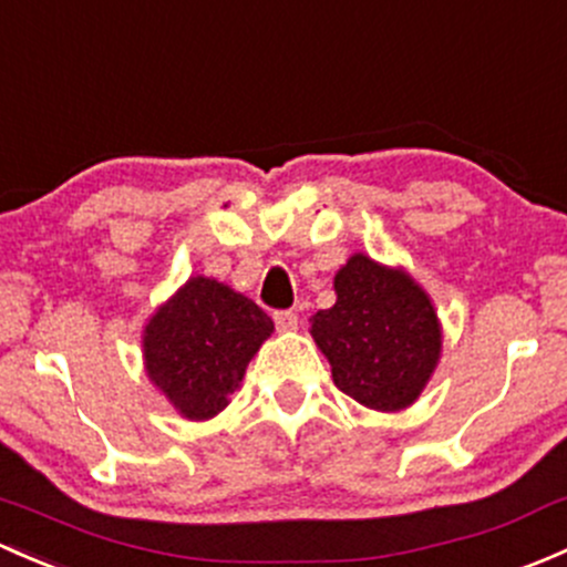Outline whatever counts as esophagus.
I'll list each match as a JSON object with an SVG mask.
<instances>
[{
	"instance_id": "34e87169",
	"label": "esophagus",
	"mask_w": 567,
	"mask_h": 567,
	"mask_svg": "<svg viewBox=\"0 0 567 567\" xmlns=\"http://www.w3.org/2000/svg\"><path fill=\"white\" fill-rule=\"evenodd\" d=\"M274 326L279 331H296L299 329V315L290 312V309H279V312H274Z\"/></svg>"
}]
</instances>
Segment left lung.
Instances as JSON below:
<instances>
[{"mask_svg":"<svg viewBox=\"0 0 567 567\" xmlns=\"http://www.w3.org/2000/svg\"><path fill=\"white\" fill-rule=\"evenodd\" d=\"M337 303L312 318V337L339 391L363 408L402 410L440 359L432 301L404 271L353 255L333 277Z\"/></svg>","mask_w":567,"mask_h":567,"instance_id":"1","label":"left lung"}]
</instances>
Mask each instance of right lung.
<instances>
[{
  "instance_id": "add662e5",
  "label": "right lung",
  "mask_w": 567,
  "mask_h": 567,
  "mask_svg": "<svg viewBox=\"0 0 567 567\" xmlns=\"http://www.w3.org/2000/svg\"><path fill=\"white\" fill-rule=\"evenodd\" d=\"M271 331V318L247 296L217 279L193 277L148 320V378L182 415L212 419L228 404Z\"/></svg>"
}]
</instances>
